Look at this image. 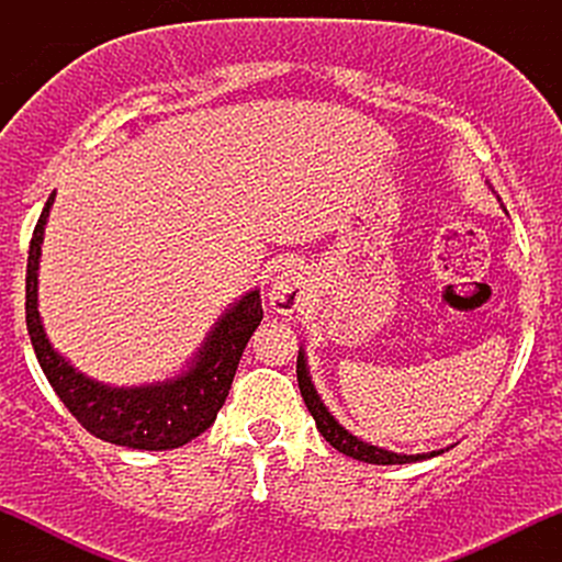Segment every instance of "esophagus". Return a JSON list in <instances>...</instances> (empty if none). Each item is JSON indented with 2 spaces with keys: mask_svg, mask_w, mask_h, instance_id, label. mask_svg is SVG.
I'll list each match as a JSON object with an SVG mask.
<instances>
[{
  "mask_svg": "<svg viewBox=\"0 0 562 562\" xmlns=\"http://www.w3.org/2000/svg\"><path fill=\"white\" fill-rule=\"evenodd\" d=\"M269 301H272V306L280 314L295 312V308H299L301 301H303L301 277L295 274L290 267L282 269V272L277 274V280H274V285H272V293H269Z\"/></svg>",
  "mask_w": 562,
  "mask_h": 562,
  "instance_id": "34e87169",
  "label": "esophagus"
}]
</instances>
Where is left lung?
Returning a JSON list of instances; mask_svg holds the SVG:
<instances>
[{
  "label": "left lung",
  "mask_w": 562,
  "mask_h": 562,
  "mask_svg": "<svg viewBox=\"0 0 562 562\" xmlns=\"http://www.w3.org/2000/svg\"><path fill=\"white\" fill-rule=\"evenodd\" d=\"M295 375H299V389L303 402H306L308 412L317 420L319 434L325 436V441H330V447L338 451H344L346 457H353L359 462H370V465H406V462H417V460H428V457L441 454V451H430V454H396V451L389 449H378L372 443L359 441L357 436H351L344 425L335 423V417L325 409V404L319 402L317 391H314L312 378L306 372V362H303V353L299 351V364H295Z\"/></svg>",
  "instance_id": "1"
}]
</instances>
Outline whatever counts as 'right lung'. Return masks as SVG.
I'll return each mask as SVG.
<instances>
[{"mask_svg":"<svg viewBox=\"0 0 562 562\" xmlns=\"http://www.w3.org/2000/svg\"><path fill=\"white\" fill-rule=\"evenodd\" d=\"M53 200L55 192L36 222L29 248V267H25V325H29L31 346L44 375L60 402L68 406L70 415L102 441L147 451L184 447L187 441L214 425L216 412L227 398L245 346L263 319L259 290L245 293L216 322L198 359L179 378L153 385H132V389H111V385L94 383L76 372L66 359L57 357L38 319L36 269Z\"/></svg>","mask_w":562,"mask_h":562,"instance_id":"add662e5","label":"right lung"}]
</instances>
